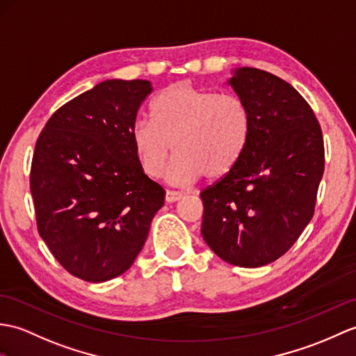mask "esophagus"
Instances as JSON below:
<instances>
[{"label":"esophagus","mask_w":356,"mask_h":356,"mask_svg":"<svg viewBox=\"0 0 356 356\" xmlns=\"http://www.w3.org/2000/svg\"><path fill=\"white\" fill-rule=\"evenodd\" d=\"M184 193L180 191H171V189H167V193H165V202L167 203H175L179 202L180 198H184Z\"/></svg>","instance_id":"obj_1"}]
</instances>
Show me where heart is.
Returning <instances> with one entry per match:
<instances>
[{
    "mask_svg": "<svg viewBox=\"0 0 356 356\" xmlns=\"http://www.w3.org/2000/svg\"><path fill=\"white\" fill-rule=\"evenodd\" d=\"M150 115L152 120H139L131 129L135 152L147 175L159 177L175 150L168 170L172 184L229 175L250 139V111L241 98L186 81L162 89Z\"/></svg>",
    "mask_w": 356,
    "mask_h": 356,
    "instance_id": "heart-1",
    "label": "heart"
}]
</instances>
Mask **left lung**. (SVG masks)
Returning <instances> with one entry per match:
<instances>
[{"mask_svg":"<svg viewBox=\"0 0 356 356\" xmlns=\"http://www.w3.org/2000/svg\"><path fill=\"white\" fill-rule=\"evenodd\" d=\"M227 85L250 111L243 158L200 193L203 239L222 261L262 267L280 258L308 226L325 170V145L311 106L273 74L236 68Z\"/></svg>","mask_w":356,"mask_h":356,"instance_id":"obj_1","label":"left lung"}]
</instances>
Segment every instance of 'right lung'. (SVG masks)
<instances>
[{
  "instance_id": "add662e5",
  "label": "right lung",
  "mask_w": 356,
  "mask_h": 356,
  "mask_svg": "<svg viewBox=\"0 0 356 356\" xmlns=\"http://www.w3.org/2000/svg\"><path fill=\"white\" fill-rule=\"evenodd\" d=\"M153 90L112 79L57 109L33 154L30 191L38 230L72 276L100 284L143 250L165 191L143 170L131 129Z\"/></svg>"
}]
</instances>
